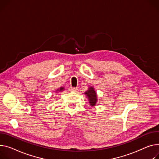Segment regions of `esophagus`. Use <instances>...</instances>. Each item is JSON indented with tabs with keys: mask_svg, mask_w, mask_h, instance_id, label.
Returning a JSON list of instances; mask_svg holds the SVG:
<instances>
[{
	"mask_svg": "<svg viewBox=\"0 0 159 159\" xmlns=\"http://www.w3.org/2000/svg\"><path fill=\"white\" fill-rule=\"evenodd\" d=\"M70 90L71 91H73V92H77V91H78V89L77 88H70Z\"/></svg>",
	"mask_w": 159,
	"mask_h": 159,
	"instance_id": "esophagus-1",
	"label": "esophagus"
}]
</instances>
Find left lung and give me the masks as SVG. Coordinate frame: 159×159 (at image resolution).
Returning <instances> with one entry per match:
<instances>
[{"mask_svg":"<svg viewBox=\"0 0 159 159\" xmlns=\"http://www.w3.org/2000/svg\"><path fill=\"white\" fill-rule=\"evenodd\" d=\"M84 94L88 98L89 105L91 107H94L96 105L97 102H98V97L96 91L94 90V88L93 86H90L88 88V91L84 93Z\"/></svg>","mask_w":159,"mask_h":159,"instance_id":"obj_1","label":"left lung"}]
</instances>
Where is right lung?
<instances>
[{"mask_svg": "<svg viewBox=\"0 0 159 159\" xmlns=\"http://www.w3.org/2000/svg\"><path fill=\"white\" fill-rule=\"evenodd\" d=\"M65 90V88H63V87H61L60 88H59V89H57L56 91H56V93H58V92H62V91H63Z\"/></svg>", "mask_w": 159, "mask_h": 159, "instance_id": "obj_1", "label": "right lung"}]
</instances>
